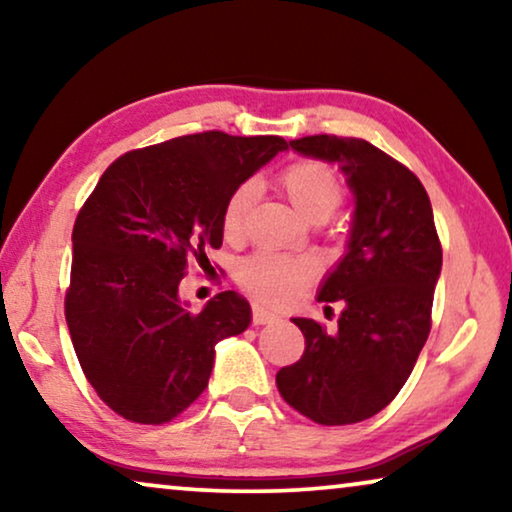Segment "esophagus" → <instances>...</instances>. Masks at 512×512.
Returning <instances> with one entry per match:
<instances>
[{"mask_svg":"<svg viewBox=\"0 0 512 512\" xmlns=\"http://www.w3.org/2000/svg\"><path fill=\"white\" fill-rule=\"evenodd\" d=\"M275 319H277V314L263 310V307H258V305H254V310H251V321H254V326L272 324Z\"/></svg>","mask_w":512,"mask_h":512,"instance_id":"34e87169","label":"esophagus"}]
</instances>
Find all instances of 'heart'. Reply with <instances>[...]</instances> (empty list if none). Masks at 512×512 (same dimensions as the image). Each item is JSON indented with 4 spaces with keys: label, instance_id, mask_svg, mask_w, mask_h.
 <instances>
[{
    "label": "heart",
    "instance_id": "heart-1",
    "mask_svg": "<svg viewBox=\"0 0 512 512\" xmlns=\"http://www.w3.org/2000/svg\"><path fill=\"white\" fill-rule=\"evenodd\" d=\"M279 184L293 209L312 223L326 221L345 198L340 174L324 160H296L279 174ZM251 202H254V188L251 184H242L230 193L223 205L221 230L228 242L242 240ZM314 275H317V263L312 258L282 256L272 251H256L235 268V277L242 289L270 305L289 303Z\"/></svg>",
    "mask_w": 512,
    "mask_h": 512
}]
</instances>
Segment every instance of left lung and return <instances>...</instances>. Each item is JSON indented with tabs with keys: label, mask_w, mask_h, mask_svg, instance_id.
Returning a JSON list of instances; mask_svg holds the SVG:
<instances>
[{
	"label": "left lung",
	"mask_w": 512,
	"mask_h": 512,
	"mask_svg": "<svg viewBox=\"0 0 512 512\" xmlns=\"http://www.w3.org/2000/svg\"><path fill=\"white\" fill-rule=\"evenodd\" d=\"M291 149L338 163L356 209L347 254L319 291V303H345L338 333L293 319L305 352L279 370L277 389L321 426L356 424L387 408L415 368L443 249L429 195L403 163L356 137H300Z\"/></svg>",
	"instance_id": "left-lung-1"
}]
</instances>
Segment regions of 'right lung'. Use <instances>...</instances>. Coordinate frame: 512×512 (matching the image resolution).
<instances>
[{
	"label": "right lung",
	"mask_w": 512,
	"mask_h": 512,
	"mask_svg": "<svg viewBox=\"0 0 512 512\" xmlns=\"http://www.w3.org/2000/svg\"><path fill=\"white\" fill-rule=\"evenodd\" d=\"M284 149L275 135L174 137L123 153L83 202L65 317L83 375L116 415L172 422L207 389L216 342L247 331L240 293L191 312L179 282L221 247L230 193Z\"/></svg>",
	"instance_id": "1"
}]
</instances>
